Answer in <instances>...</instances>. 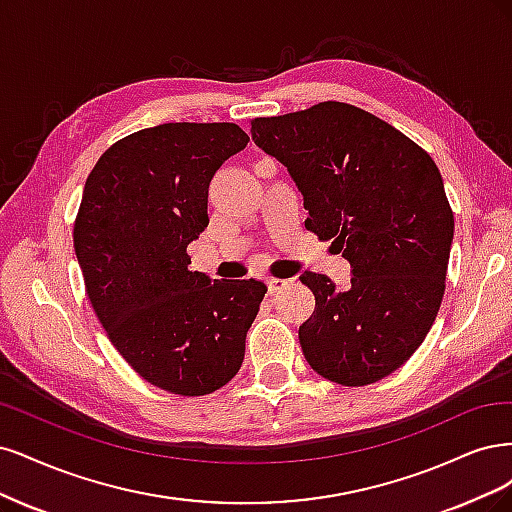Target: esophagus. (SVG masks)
<instances>
[{"instance_id":"esophagus-1","label":"esophagus","mask_w":512,"mask_h":512,"mask_svg":"<svg viewBox=\"0 0 512 512\" xmlns=\"http://www.w3.org/2000/svg\"><path fill=\"white\" fill-rule=\"evenodd\" d=\"M287 287V280L283 278H268V293L270 295H276L280 289Z\"/></svg>"}]
</instances>
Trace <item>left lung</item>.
<instances>
[{
    "label": "left lung",
    "instance_id": "left-lung-1",
    "mask_svg": "<svg viewBox=\"0 0 512 512\" xmlns=\"http://www.w3.org/2000/svg\"><path fill=\"white\" fill-rule=\"evenodd\" d=\"M253 142L304 195L306 229L351 263V287L304 272L315 312L300 325L310 368L344 387L398 370L436 321L453 210L434 159L383 119L342 102L259 117Z\"/></svg>",
    "mask_w": 512,
    "mask_h": 512
}]
</instances>
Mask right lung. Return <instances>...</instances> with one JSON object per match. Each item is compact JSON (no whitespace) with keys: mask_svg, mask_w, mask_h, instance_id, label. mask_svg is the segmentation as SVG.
Wrapping results in <instances>:
<instances>
[{"mask_svg":"<svg viewBox=\"0 0 512 512\" xmlns=\"http://www.w3.org/2000/svg\"><path fill=\"white\" fill-rule=\"evenodd\" d=\"M246 144L236 123L140 129L97 159L82 191L74 249L95 315L144 381L176 395L232 381L268 291L189 270L210 180Z\"/></svg>","mask_w":512,"mask_h":512,"instance_id":"1","label":"right lung"}]
</instances>
